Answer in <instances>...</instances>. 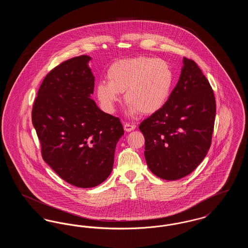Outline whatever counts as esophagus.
Instances as JSON below:
<instances>
[{
    "label": "esophagus",
    "mask_w": 248,
    "mask_h": 248,
    "mask_svg": "<svg viewBox=\"0 0 248 248\" xmlns=\"http://www.w3.org/2000/svg\"><path fill=\"white\" fill-rule=\"evenodd\" d=\"M124 130L126 131V132H131V131H133V130L136 128V125H134V124H124Z\"/></svg>",
    "instance_id": "esophagus-1"
}]
</instances>
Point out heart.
<instances>
[{
  "label": "heart",
  "instance_id": "obj_1",
  "mask_svg": "<svg viewBox=\"0 0 248 248\" xmlns=\"http://www.w3.org/2000/svg\"><path fill=\"white\" fill-rule=\"evenodd\" d=\"M106 81L96 83L95 94L107 112H113L124 92L127 113L136 116L152 114L168 100L174 74L165 60L148 57L123 59L113 63L107 71Z\"/></svg>",
  "mask_w": 248,
  "mask_h": 248
}]
</instances>
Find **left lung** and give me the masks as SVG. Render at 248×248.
Instances as JSON below:
<instances>
[{
  "mask_svg": "<svg viewBox=\"0 0 248 248\" xmlns=\"http://www.w3.org/2000/svg\"><path fill=\"white\" fill-rule=\"evenodd\" d=\"M215 117L210 83L193 60L183 58L179 80L165 106L140 125L153 174L165 180L190 174L210 148Z\"/></svg>",
  "mask_w": 248,
  "mask_h": 248,
  "instance_id": "left-lung-1",
  "label": "left lung"
}]
</instances>
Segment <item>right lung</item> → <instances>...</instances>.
<instances>
[{
    "mask_svg": "<svg viewBox=\"0 0 248 248\" xmlns=\"http://www.w3.org/2000/svg\"><path fill=\"white\" fill-rule=\"evenodd\" d=\"M91 59L76 57L50 71L39 88L31 113L45 162L79 188H93L106 180L124 135L120 119L102 111L91 97Z\"/></svg>",
    "mask_w": 248,
    "mask_h": 248,
    "instance_id": "obj_1",
    "label": "right lung"
}]
</instances>
